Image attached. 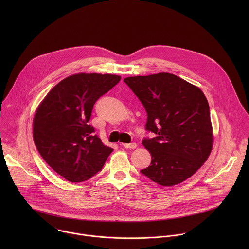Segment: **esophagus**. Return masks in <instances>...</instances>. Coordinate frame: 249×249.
Here are the masks:
<instances>
[{"label": "esophagus", "mask_w": 249, "mask_h": 249, "mask_svg": "<svg viewBox=\"0 0 249 249\" xmlns=\"http://www.w3.org/2000/svg\"><path fill=\"white\" fill-rule=\"evenodd\" d=\"M123 147L125 149H135L137 147V145L135 143H131V144H123Z\"/></svg>", "instance_id": "esophagus-1"}]
</instances>
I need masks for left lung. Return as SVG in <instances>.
<instances>
[{
  "label": "left lung",
  "instance_id": "1",
  "mask_svg": "<svg viewBox=\"0 0 249 249\" xmlns=\"http://www.w3.org/2000/svg\"><path fill=\"white\" fill-rule=\"evenodd\" d=\"M124 82L147 111L145 138L151 165L141 172L162 186L178 184L207 160L213 147L209 103L203 91L172 74L137 76Z\"/></svg>",
  "mask_w": 249,
  "mask_h": 249
}]
</instances>
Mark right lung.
<instances>
[{"label": "right lung", "mask_w": 249, "mask_h": 249, "mask_svg": "<svg viewBox=\"0 0 249 249\" xmlns=\"http://www.w3.org/2000/svg\"><path fill=\"white\" fill-rule=\"evenodd\" d=\"M121 77L76 74L57 84L33 119V140L42 159L70 182H83L101 170L113 149L103 145L89 121L95 101Z\"/></svg>", "instance_id": "right-lung-1"}]
</instances>
